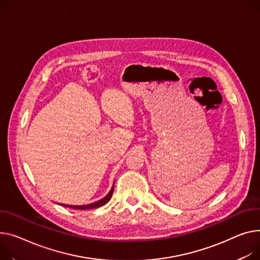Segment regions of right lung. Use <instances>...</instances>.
Returning <instances> with one entry per match:
<instances>
[{
  "label": "right lung",
  "instance_id": "right-lung-1",
  "mask_svg": "<svg viewBox=\"0 0 260 260\" xmlns=\"http://www.w3.org/2000/svg\"><path fill=\"white\" fill-rule=\"evenodd\" d=\"M115 184V183H114ZM114 192V185L113 187L111 188L110 192L99 201L95 202V203H92V204H86V205H79V206H74V205H66V204H60L61 206H64V207H70V208H73V209H80V210H85V209H94V208H99V207L106 205L112 198V194Z\"/></svg>",
  "mask_w": 260,
  "mask_h": 260
}]
</instances>
